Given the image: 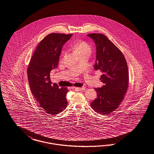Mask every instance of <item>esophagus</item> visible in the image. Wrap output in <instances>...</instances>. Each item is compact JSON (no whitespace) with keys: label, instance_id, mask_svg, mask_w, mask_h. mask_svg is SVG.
<instances>
[{"label":"esophagus","instance_id":"1","mask_svg":"<svg viewBox=\"0 0 154 154\" xmlns=\"http://www.w3.org/2000/svg\"><path fill=\"white\" fill-rule=\"evenodd\" d=\"M72 88L75 89V90H76V91H83V90H85L86 89V87H72Z\"/></svg>","mask_w":154,"mask_h":154}]
</instances>
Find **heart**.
<instances>
[{
    "mask_svg": "<svg viewBox=\"0 0 154 154\" xmlns=\"http://www.w3.org/2000/svg\"><path fill=\"white\" fill-rule=\"evenodd\" d=\"M74 48L78 55L81 54H90L91 53V48L85 41H80L76 43L74 45Z\"/></svg>",
    "mask_w": 154,
    "mask_h": 154,
    "instance_id": "b5f03b06",
    "label": "heart"
}]
</instances>
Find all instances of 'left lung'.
Segmentation results:
<instances>
[{"mask_svg":"<svg viewBox=\"0 0 154 154\" xmlns=\"http://www.w3.org/2000/svg\"><path fill=\"white\" fill-rule=\"evenodd\" d=\"M96 45L95 70L102 72V87L95 88L97 97L91 106L98 113L108 114L119 107L127 91L129 74L127 63L120 50L102 34H87Z\"/></svg>","mask_w":154,"mask_h":154,"instance_id":"8db88e82","label":"left lung"}]
</instances>
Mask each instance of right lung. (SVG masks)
Wrapping results in <instances>:
<instances>
[{"label":"right lung","instance_id":"add662e5","mask_svg":"<svg viewBox=\"0 0 154 154\" xmlns=\"http://www.w3.org/2000/svg\"><path fill=\"white\" fill-rule=\"evenodd\" d=\"M72 34L52 33L41 41L34 51L27 68L31 91L47 113L56 115L67 107L66 87L52 84L50 72L57 68L63 45Z\"/></svg>","mask_w":154,"mask_h":154}]
</instances>
